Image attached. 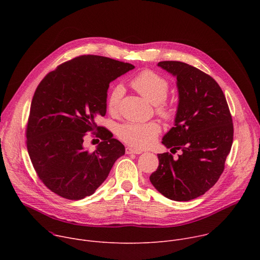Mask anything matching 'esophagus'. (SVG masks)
Returning <instances> with one entry per match:
<instances>
[{
  "instance_id": "obj_1",
  "label": "esophagus",
  "mask_w": 260,
  "mask_h": 260,
  "mask_svg": "<svg viewBox=\"0 0 260 260\" xmlns=\"http://www.w3.org/2000/svg\"><path fill=\"white\" fill-rule=\"evenodd\" d=\"M125 153L126 154H141L142 150L135 149V148H132V147H126L125 148Z\"/></svg>"
}]
</instances>
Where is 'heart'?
<instances>
[{
  "mask_svg": "<svg viewBox=\"0 0 260 260\" xmlns=\"http://www.w3.org/2000/svg\"><path fill=\"white\" fill-rule=\"evenodd\" d=\"M132 85L146 100L157 106V112L161 116L166 118L173 116L172 109L162 104L170 89V84L166 78L153 71L147 70L141 72L133 79ZM123 93L124 87L121 84H117L110 91L107 105L111 113H116L118 111ZM160 131V125L154 121L146 123L126 122L118 126L117 135L123 142L135 148L143 149L154 143Z\"/></svg>",
  "mask_w": 260,
  "mask_h": 260,
  "instance_id": "heart-1",
  "label": "heart"
}]
</instances>
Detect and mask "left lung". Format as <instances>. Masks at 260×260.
<instances>
[{
  "mask_svg": "<svg viewBox=\"0 0 260 260\" xmlns=\"http://www.w3.org/2000/svg\"><path fill=\"white\" fill-rule=\"evenodd\" d=\"M177 79L178 107L174 126L162 144L181 151L177 159L157 154L150 182L166 198L186 202L203 196L218 181L234 139V125L223 91L201 70L181 61H159Z\"/></svg>",
  "mask_w": 260,
  "mask_h": 260,
  "instance_id": "obj_1",
  "label": "left lung"
}]
</instances>
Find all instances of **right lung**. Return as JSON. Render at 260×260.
I'll return each mask as SVG.
<instances>
[{
    "instance_id": "obj_1",
    "label": "right lung",
    "mask_w": 260,
    "mask_h": 260,
    "mask_svg": "<svg viewBox=\"0 0 260 260\" xmlns=\"http://www.w3.org/2000/svg\"><path fill=\"white\" fill-rule=\"evenodd\" d=\"M135 67L100 55H81L44 77L31 100L26 127L30 161L45 186L68 200L89 197L107 179L124 146L96 116H105L110 82ZM99 129L93 153L83 146L86 133Z\"/></svg>"
}]
</instances>
